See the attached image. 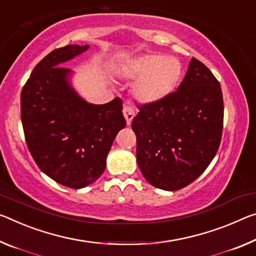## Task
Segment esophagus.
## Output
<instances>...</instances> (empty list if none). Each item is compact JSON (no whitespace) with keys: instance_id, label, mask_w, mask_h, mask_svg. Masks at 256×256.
I'll return each mask as SVG.
<instances>
[{"instance_id":"esophagus-1","label":"esophagus","mask_w":256,"mask_h":256,"mask_svg":"<svg viewBox=\"0 0 256 256\" xmlns=\"http://www.w3.org/2000/svg\"><path fill=\"white\" fill-rule=\"evenodd\" d=\"M123 115L125 117V120H126L128 126H130V125H131V123H132L133 117H134V115H136L134 110H133V109L130 107V106H124V108H123Z\"/></svg>"}]
</instances>
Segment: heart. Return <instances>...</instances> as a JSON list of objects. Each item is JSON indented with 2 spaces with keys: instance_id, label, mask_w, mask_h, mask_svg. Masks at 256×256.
<instances>
[{
  "instance_id": "heart-1",
  "label": "heart",
  "mask_w": 256,
  "mask_h": 256,
  "mask_svg": "<svg viewBox=\"0 0 256 256\" xmlns=\"http://www.w3.org/2000/svg\"><path fill=\"white\" fill-rule=\"evenodd\" d=\"M184 67L176 56L148 54L122 64L118 75L136 80L132 93L136 100L144 104L160 102L171 94L179 84Z\"/></svg>"
}]
</instances>
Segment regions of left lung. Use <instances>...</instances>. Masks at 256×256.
<instances>
[{
	"instance_id": "left-lung-1",
	"label": "left lung",
	"mask_w": 256,
	"mask_h": 256,
	"mask_svg": "<svg viewBox=\"0 0 256 256\" xmlns=\"http://www.w3.org/2000/svg\"><path fill=\"white\" fill-rule=\"evenodd\" d=\"M132 120L136 162L156 188H184L208 168L222 136L221 85L208 67L192 58L176 92L144 104Z\"/></svg>"
}]
</instances>
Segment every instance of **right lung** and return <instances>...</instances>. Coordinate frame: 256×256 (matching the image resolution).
<instances>
[{
	"label": "right lung",
	"mask_w": 256,
	"mask_h": 256,
	"mask_svg": "<svg viewBox=\"0 0 256 256\" xmlns=\"http://www.w3.org/2000/svg\"><path fill=\"white\" fill-rule=\"evenodd\" d=\"M90 46L56 48L36 64L20 96L27 147L40 171L80 189L99 179L112 144L126 122L120 98L94 104L72 86L74 72L62 67Z\"/></svg>",
	"instance_id": "right-lung-1"
}]
</instances>
